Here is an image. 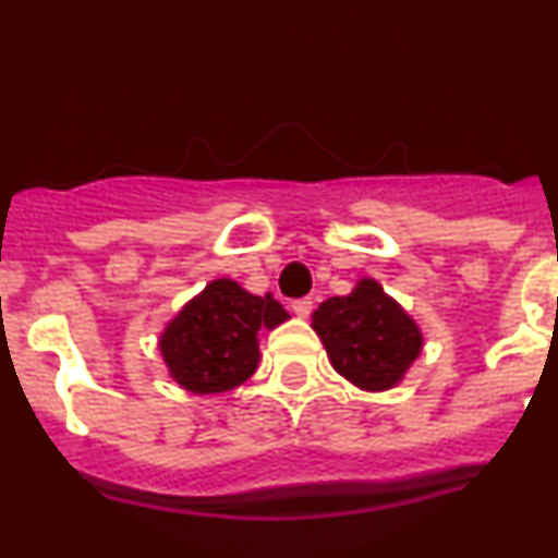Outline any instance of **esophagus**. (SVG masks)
Masks as SVG:
<instances>
[{
  "label": "esophagus",
  "mask_w": 558,
  "mask_h": 558,
  "mask_svg": "<svg viewBox=\"0 0 558 558\" xmlns=\"http://www.w3.org/2000/svg\"><path fill=\"white\" fill-rule=\"evenodd\" d=\"M290 308L298 314V317H308V314H312V308H314V301H312V298H298V301L290 303Z\"/></svg>",
  "instance_id": "1"
}]
</instances>
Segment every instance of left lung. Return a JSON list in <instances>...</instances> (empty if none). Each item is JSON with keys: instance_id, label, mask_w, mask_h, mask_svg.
Listing matches in <instances>:
<instances>
[{"instance_id": "left-lung-1", "label": "left lung", "mask_w": 558, "mask_h": 558, "mask_svg": "<svg viewBox=\"0 0 558 558\" xmlns=\"http://www.w3.org/2000/svg\"><path fill=\"white\" fill-rule=\"evenodd\" d=\"M312 328L341 377L363 390H388L421 355L415 319L374 279H361L350 295L319 303Z\"/></svg>"}]
</instances>
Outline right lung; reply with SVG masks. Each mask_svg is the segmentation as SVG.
<instances>
[{"instance_id":"add662e5","label":"right lung","mask_w":558,"mask_h":558,"mask_svg":"<svg viewBox=\"0 0 558 558\" xmlns=\"http://www.w3.org/2000/svg\"><path fill=\"white\" fill-rule=\"evenodd\" d=\"M287 317L271 295H252L239 281L214 279L170 319L159 350L181 388L225 393L255 374L260 330L277 328Z\"/></svg>"}]
</instances>
